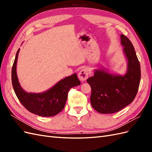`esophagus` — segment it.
Listing matches in <instances>:
<instances>
[{
	"instance_id": "34e87169",
	"label": "esophagus",
	"mask_w": 152,
	"mask_h": 152,
	"mask_svg": "<svg viewBox=\"0 0 152 152\" xmlns=\"http://www.w3.org/2000/svg\"><path fill=\"white\" fill-rule=\"evenodd\" d=\"M79 79L80 81H85L89 76V72L87 68H83L79 73Z\"/></svg>"
}]
</instances>
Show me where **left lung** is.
<instances>
[{
  "label": "left lung",
  "mask_w": 152,
  "mask_h": 152,
  "mask_svg": "<svg viewBox=\"0 0 152 152\" xmlns=\"http://www.w3.org/2000/svg\"><path fill=\"white\" fill-rule=\"evenodd\" d=\"M123 52L127 61L124 75L110 73L105 68L94 70V76L87 79L91 87V103L100 113H113L132 102L139 88L141 68L133 45L127 37L121 35Z\"/></svg>",
  "instance_id": "left-lung-1"
}]
</instances>
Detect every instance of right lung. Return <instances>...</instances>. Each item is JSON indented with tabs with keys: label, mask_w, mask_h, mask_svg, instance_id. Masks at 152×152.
Wrapping results in <instances>:
<instances>
[{
	"label": "right lung",
	"mask_w": 152,
	"mask_h": 152,
	"mask_svg": "<svg viewBox=\"0 0 152 152\" xmlns=\"http://www.w3.org/2000/svg\"><path fill=\"white\" fill-rule=\"evenodd\" d=\"M19 49L12 68V84L20 103L32 113L41 117H52L58 114L65 107L68 91L79 86L80 82L76 73L59 80L54 86L42 93H27L21 87L16 73Z\"/></svg>",
	"instance_id": "right-lung-1"
}]
</instances>
